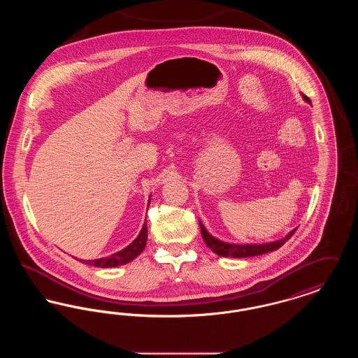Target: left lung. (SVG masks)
<instances>
[{"mask_svg": "<svg viewBox=\"0 0 358 358\" xmlns=\"http://www.w3.org/2000/svg\"><path fill=\"white\" fill-rule=\"evenodd\" d=\"M303 101L311 104V101L302 94ZM200 229H201V235L204 238L205 244L216 254V255L224 256V257H251V256L263 255V254H268L279 250L287 240H289L294 232L296 231V228H294L292 231H289V234L285 238H279V240H273L268 243H245V244H238V243H228V241H222L220 238L212 236L204 224L200 222Z\"/></svg>", "mask_w": 358, "mask_h": 358, "instance_id": "8db88e82", "label": "left lung"}]
</instances>
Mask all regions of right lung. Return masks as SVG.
Instances as JSON below:
<instances>
[{
  "label": "right lung",
  "mask_w": 358,
  "mask_h": 358,
  "mask_svg": "<svg viewBox=\"0 0 358 358\" xmlns=\"http://www.w3.org/2000/svg\"><path fill=\"white\" fill-rule=\"evenodd\" d=\"M152 197V196H150ZM150 197H149V204H150ZM149 208V206H148ZM148 241V224L145 222L139 235L134 238L133 243H130L126 248L120 250L118 252L113 254V255L107 256V257H101V259H94V260H83V259H76L82 263L90 264V266H95V267H101V268H111V267H118L130 263L131 260H134L136 256L139 255Z\"/></svg>",
  "instance_id": "right-lung-1"
}]
</instances>
